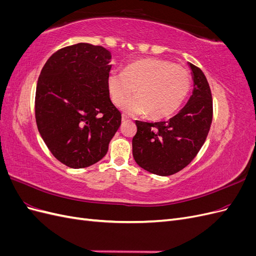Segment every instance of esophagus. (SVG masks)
I'll return each instance as SVG.
<instances>
[{
	"label": "esophagus",
	"mask_w": 256,
	"mask_h": 256,
	"mask_svg": "<svg viewBox=\"0 0 256 256\" xmlns=\"http://www.w3.org/2000/svg\"><path fill=\"white\" fill-rule=\"evenodd\" d=\"M130 120L127 118V116H125V115H122V122H129Z\"/></svg>",
	"instance_id": "34e87169"
}]
</instances>
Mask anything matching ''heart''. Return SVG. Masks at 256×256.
<instances>
[{"mask_svg": "<svg viewBox=\"0 0 256 256\" xmlns=\"http://www.w3.org/2000/svg\"><path fill=\"white\" fill-rule=\"evenodd\" d=\"M191 86L188 69L162 58H142L127 65L122 72H112L108 88L113 104L129 115L147 114L150 120H164L180 109Z\"/></svg>", "mask_w": 256, "mask_h": 256, "instance_id": "obj_1", "label": "heart"}]
</instances>
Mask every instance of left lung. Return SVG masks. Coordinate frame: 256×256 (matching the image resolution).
<instances>
[{
  "label": "left lung",
  "instance_id": "obj_1",
  "mask_svg": "<svg viewBox=\"0 0 256 256\" xmlns=\"http://www.w3.org/2000/svg\"><path fill=\"white\" fill-rule=\"evenodd\" d=\"M193 90L188 102L168 122L136 120L132 154L138 166L159 176L180 172L203 146L212 120V92L203 72L189 63Z\"/></svg>",
  "mask_w": 256,
  "mask_h": 256
}]
</instances>
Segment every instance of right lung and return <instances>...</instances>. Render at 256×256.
Segmentation results:
<instances>
[{
    "mask_svg": "<svg viewBox=\"0 0 256 256\" xmlns=\"http://www.w3.org/2000/svg\"><path fill=\"white\" fill-rule=\"evenodd\" d=\"M111 58L102 46L72 44L53 53L38 78V131L53 156L72 168L102 160L120 126L108 88Z\"/></svg>",
    "mask_w": 256,
    "mask_h": 256,
    "instance_id": "obj_1",
    "label": "right lung"
}]
</instances>
